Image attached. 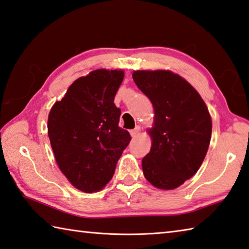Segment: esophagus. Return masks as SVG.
Listing matches in <instances>:
<instances>
[{
  "label": "esophagus",
  "instance_id": "esophagus-1",
  "mask_svg": "<svg viewBox=\"0 0 249 249\" xmlns=\"http://www.w3.org/2000/svg\"><path fill=\"white\" fill-rule=\"evenodd\" d=\"M139 133H140V127L139 126H137V127H135L133 130H130V136L133 138H135V137H137Z\"/></svg>",
  "mask_w": 249,
  "mask_h": 249
}]
</instances>
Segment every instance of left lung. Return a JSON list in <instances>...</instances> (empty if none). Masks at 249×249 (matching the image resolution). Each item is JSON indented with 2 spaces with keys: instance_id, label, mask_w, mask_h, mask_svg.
Instances as JSON below:
<instances>
[{
  "instance_id": "1",
  "label": "left lung",
  "mask_w": 249,
  "mask_h": 249,
  "mask_svg": "<svg viewBox=\"0 0 249 249\" xmlns=\"http://www.w3.org/2000/svg\"><path fill=\"white\" fill-rule=\"evenodd\" d=\"M133 79L152 102V144L142 172L153 187L173 190L196 174L212 138V118L197 90L169 70H137Z\"/></svg>"
}]
</instances>
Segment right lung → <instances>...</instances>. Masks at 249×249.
<instances>
[{
    "label": "right lung",
    "mask_w": 249,
    "mask_h": 249,
    "mask_svg": "<svg viewBox=\"0 0 249 249\" xmlns=\"http://www.w3.org/2000/svg\"><path fill=\"white\" fill-rule=\"evenodd\" d=\"M123 79V70L91 71L73 82L48 114L47 134L58 167L80 191L106 187L131 139L119 127L121 110L114 105Z\"/></svg>",
    "instance_id": "right-lung-1"
}]
</instances>
